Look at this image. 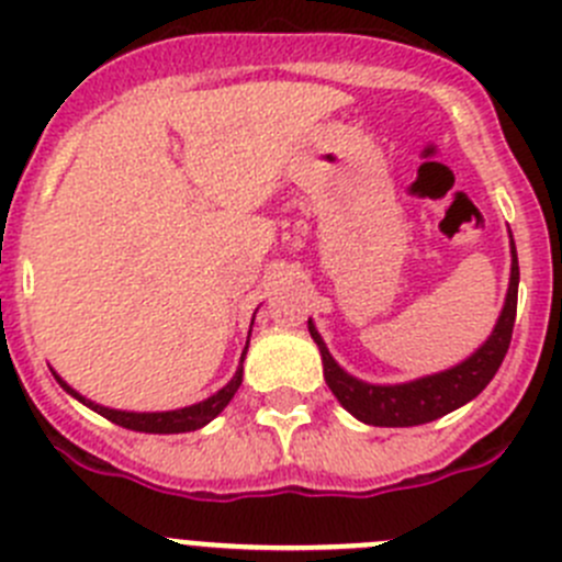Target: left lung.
Wrapping results in <instances>:
<instances>
[{
  "mask_svg": "<svg viewBox=\"0 0 562 562\" xmlns=\"http://www.w3.org/2000/svg\"><path fill=\"white\" fill-rule=\"evenodd\" d=\"M510 255V285H507L505 307H502L499 318H496L494 333L487 335L485 344L474 355H469L463 363L452 366L447 371H438V374L418 376V380L400 382V385H374V382L358 380V376H352L335 363L313 318H307L311 338L316 340L318 352H322L324 380H327L329 391L335 393V400L352 413L355 418L371 424V427H416V424H427L447 416V413L458 411L465 402L480 396L487 382L494 380V374L499 371L502 360H505L507 349H510L513 324H516L518 257L513 235Z\"/></svg>",
  "mask_w": 562,
  "mask_h": 562,
  "instance_id": "8db88e82",
  "label": "left lung"
}]
</instances>
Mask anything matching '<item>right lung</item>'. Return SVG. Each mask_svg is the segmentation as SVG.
<instances>
[{
    "label": "right lung",
    "mask_w": 562,
    "mask_h": 562,
    "mask_svg": "<svg viewBox=\"0 0 562 562\" xmlns=\"http://www.w3.org/2000/svg\"><path fill=\"white\" fill-rule=\"evenodd\" d=\"M251 324H255V318H251ZM246 349H249V340H246ZM246 349L244 355H240V366L238 371L233 374V380L227 382V385L222 387V391H216L213 396H207L204 402H196V405H188V407H180V411H162V413H133V411H113V407H104V405H97V402L86 400L82 393H77L75 387L68 385L66 380H63L57 371H52L55 374V380L60 382V387L66 393H71L77 402H82L86 407H91L93 413H99V416H104L108 422L119 424V427L124 429H135V432H151V435H175V432H193V429L204 427V424H210L213 418L218 416V413L224 411V407L229 405V400L235 396V391L240 387V380H244V358H246Z\"/></svg>",
    "instance_id": "obj_1"
}]
</instances>
